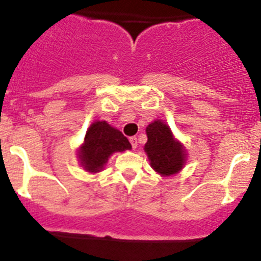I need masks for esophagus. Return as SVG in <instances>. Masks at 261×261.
<instances>
[{
    "label": "esophagus",
    "mask_w": 261,
    "mask_h": 261,
    "mask_svg": "<svg viewBox=\"0 0 261 261\" xmlns=\"http://www.w3.org/2000/svg\"><path fill=\"white\" fill-rule=\"evenodd\" d=\"M130 143H131V145H133L134 149L138 148V139H136V136H133V138H130Z\"/></svg>",
    "instance_id": "1"
}]
</instances>
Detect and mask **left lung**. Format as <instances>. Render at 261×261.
<instances>
[{
    "instance_id": "8db88e82",
    "label": "left lung",
    "mask_w": 261,
    "mask_h": 261,
    "mask_svg": "<svg viewBox=\"0 0 261 261\" xmlns=\"http://www.w3.org/2000/svg\"><path fill=\"white\" fill-rule=\"evenodd\" d=\"M144 151L148 155L150 167L163 177L178 173L186 164L187 150L184 144L174 138L171 127L162 120H154L146 127Z\"/></svg>"
}]
</instances>
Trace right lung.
I'll return each instance as SVG.
<instances>
[{
	"label": "right lung",
	"mask_w": 261,
	"mask_h": 261,
	"mask_svg": "<svg viewBox=\"0 0 261 261\" xmlns=\"http://www.w3.org/2000/svg\"><path fill=\"white\" fill-rule=\"evenodd\" d=\"M127 138L107 121H94L85 134L84 143L77 149V161L89 173H98L105 169L113 153L130 150Z\"/></svg>",
	"instance_id": "obj_1"
}]
</instances>
